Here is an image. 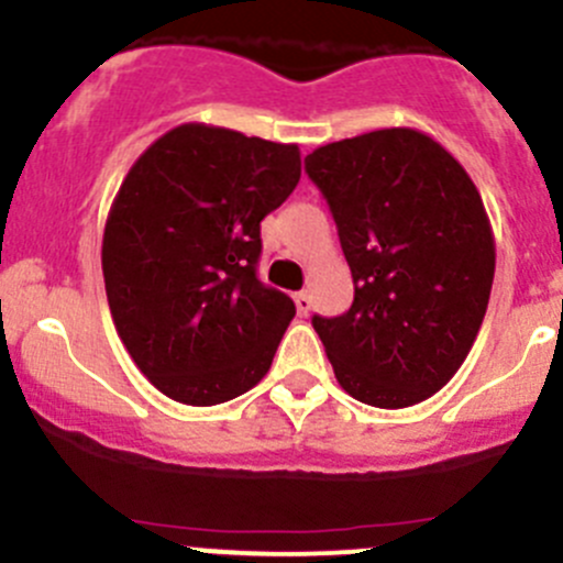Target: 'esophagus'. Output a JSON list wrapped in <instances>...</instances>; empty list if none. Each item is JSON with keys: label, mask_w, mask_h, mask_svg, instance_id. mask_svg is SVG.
Returning a JSON list of instances; mask_svg holds the SVG:
<instances>
[{"label": "esophagus", "mask_w": 563, "mask_h": 563, "mask_svg": "<svg viewBox=\"0 0 563 563\" xmlns=\"http://www.w3.org/2000/svg\"><path fill=\"white\" fill-rule=\"evenodd\" d=\"M292 300H295V309H298V314H309V309H311L309 292H303V289H300V292L292 295Z\"/></svg>", "instance_id": "obj_1"}]
</instances>
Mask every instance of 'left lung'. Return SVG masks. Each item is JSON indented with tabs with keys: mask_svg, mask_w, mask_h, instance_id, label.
<instances>
[{
	"mask_svg": "<svg viewBox=\"0 0 563 563\" xmlns=\"http://www.w3.org/2000/svg\"><path fill=\"white\" fill-rule=\"evenodd\" d=\"M303 164L355 284L344 314L311 317L339 386L372 408L424 402L463 366L493 289L495 243L476 186L413 128L342 139Z\"/></svg>",
	"mask_w": 563,
	"mask_h": 563,
	"instance_id": "8db88e82",
	"label": "left lung"
}]
</instances>
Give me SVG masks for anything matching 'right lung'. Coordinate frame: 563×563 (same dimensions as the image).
<instances>
[{
	"instance_id": "obj_1",
	"label": "right lung",
	"mask_w": 563,
	"mask_h": 563,
	"mask_svg": "<svg viewBox=\"0 0 563 563\" xmlns=\"http://www.w3.org/2000/svg\"><path fill=\"white\" fill-rule=\"evenodd\" d=\"M300 180L298 144L186 122L150 144L103 230L111 320L142 375L221 405L271 369L295 303L260 282V221Z\"/></svg>"
}]
</instances>
